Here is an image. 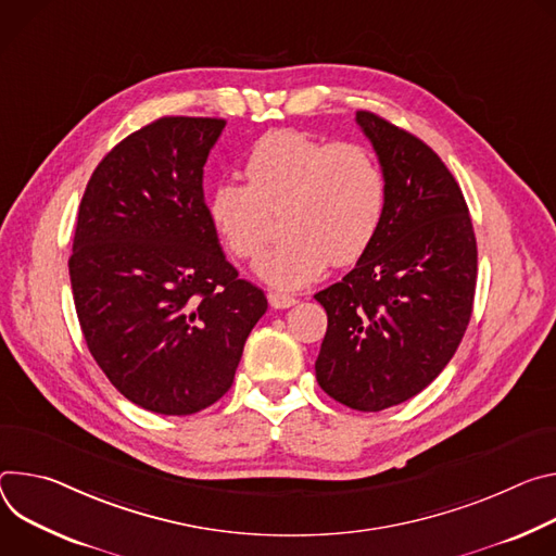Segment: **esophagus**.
I'll use <instances>...</instances> for the list:
<instances>
[{
    "mask_svg": "<svg viewBox=\"0 0 556 556\" xmlns=\"http://www.w3.org/2000/svg\"><path fill=\"white\" fill-rule=\"evenodd\" d=\"M269 304L274 306V309H289V306H293L298 300L289 293H282V291H269Z\"/></svg>",
    "mask_w": 556,
    "mask_h": 556,
    "instance_id": "esophagus-1",
    "label": "esophagus"
}]
</instances>
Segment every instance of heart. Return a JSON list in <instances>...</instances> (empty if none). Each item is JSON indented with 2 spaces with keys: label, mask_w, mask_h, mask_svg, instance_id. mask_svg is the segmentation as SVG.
<instances>
[{
  "label": "heart",
  "mask_w": 556,
  "mask_h": 556,
  "mask_svg": "<svg viewBox=\"0 0 556 556\" xmlns=\"http://www.w3.org/2000/svg\"><path fill=\"white\" fill-rule=\"evenodd\" d=\"M244 176L250 182L216 185L207 214L236 258H254L271 236V214L285 210L287 240L254 265L271 287L298 289L329 263H355L382 225L387 178L374 152L359 143L276 130L256 141Z\"/></svg>",
  "instance_id": "obj_1"
}]
</instances>
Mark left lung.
<instances>
[{"mask_svg":"<svg viewBox=\"0 0 556 556\" xmlns=\"http://www.w3.org/2000/svg\"><path fill=\"white\" fill-rule=\"evenodd\" d=\"M387 178L382 225L357 265L314 298L327 312L316 378L336 402L376 413L433 382L472 314L477 240L444 161L387 118L359 110Z\"/></svg>","mask_w":556,"mask_h":556,"instance_id":"8db88e82","label":"left lung"}]
</instances>
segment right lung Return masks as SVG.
Segmentation results:
<instances>
[{
    "label": "right lung",
    "mask_w": 556,
    "mask_h": 556,
    "mask_svg": "<svg viewBox=\"0 0 556 556\" xmlns=\"http://www.w3.org/2000/svg\"><path fill=\"white\" fill-rule=\"evenodd\" d=\"M225 123L152 121L103 156L79 205L68 269L86 344L123 397L161 415L218 402L267 312L205 205L203 165Z\"/></svg>",
    "instance_id": "add662e5"
}]
</instances>
